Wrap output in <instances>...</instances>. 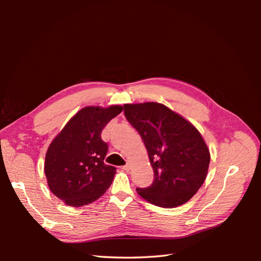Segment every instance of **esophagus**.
<instances>
[{
	"instance_id": "obj_1",
	"label": "esophagus",
	"mask_w": 261,
	"mask_h": 261,
	"mask_svg": "<svg viewBox=\"0 0 261 261\" xmlns=\"http://www.w3.org/2000/svg\"><path fill=\"white\" fill-rule=\"evenodd\" d=\"M130 168H132V165H130L129 162H127V163H126V164L124 165V167H122V169H123V170H126V171L130 170Z\"/></svg>"
}]
</instances>
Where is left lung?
<instances>
[{
    "mask_svg": "<svg viewBox=\"0 0 261 261\" xmlns=\"http://www.w3.org/2000/svg\"><path fill=\"white\" fill-rule=\"evenodd\" d=\"M124 114L143 139L154 173L151 186L136 188L138 195L162 208L186 203L208 174L210 151L199 130L158 102L124 105Z\"/></svg>",
    "mask_w": 261,
    "mask_h": 261,
    "instance_id": "obj_1",
    "label": "left lung"
}]
</instances>
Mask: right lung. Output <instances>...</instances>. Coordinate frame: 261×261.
<instances>
[{
	"instance_id": "obj_1",
	"label": "right lung",
	"mask_w": 261,
	"mask_h": 261,
	"mask_svg": "<svg viewBox=\"0 0 261 261\" xmlns=\"http://www.w3.org/2000/svg\"><path fill=\"white\" fill-rule=\"evenodd\" d=\"M123 111L122 106H88L80 110L53 138L45 153L44 173L50 191L70 207L99 199L116 173L105 164V126Z\"/></svg>"
}]
</instances>
